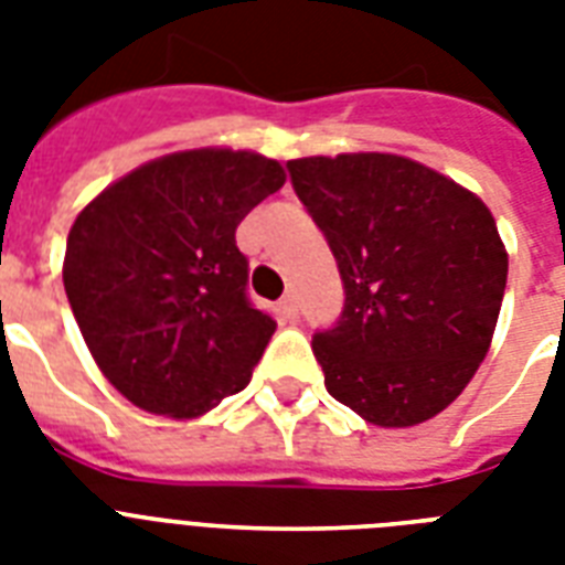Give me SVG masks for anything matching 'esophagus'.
Instances as JSON below:
<instances>
[{"label": "esophagus", "mask_w": 565, "mask_h": 565, "mask_svg": "<svg viewBox=\"0 0 565 565\" xmlns=\"http://www.w3.org/2000/svg\"><path fill=\"white\" fill-rule=\"evenodd\" d=\"M278 313H281L284 322H296L299 319V305H296V296H284L278 301Z\"/></svg>", "instance_id": "34e87169"}]
</instances>
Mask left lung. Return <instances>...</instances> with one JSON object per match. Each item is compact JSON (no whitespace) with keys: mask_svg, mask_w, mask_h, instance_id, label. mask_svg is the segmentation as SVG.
Instances as JSON below:
<instances>
[{"mask_svg":"<svg viewBox=\"0 0 565 565\" xmlns=\"http://www.w3.org/2000/svg\"><path fill=\"white\" fill-rule=\"evenodd\" d=\"M287 170L345 287L337 328L313 337L328 393L381 428L446 411L490 352L504 299L490 207L402 154H313Z\"/></svg>","mask_w":565,"mask_h":565,"instance_id":"obj_1","label":"left lung"}]
</instances>
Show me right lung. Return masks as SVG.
I'll return each mask as SVG.
<instances>
[{
  "mask_svg": "<svg viewBox=\"0 0 565 565\" xmlns=\"http://www.w3.org/2000/svg\"><path fill=\"white\" fill-rule=\"evenodd\" d=\"M284 181L273 158L204 146L137 167L75 216L66 299L102 375L140 411L195 419L252 381L275 322L248 305L234 231Z\"/></svg>",
  "mask_w": 565,
  "mask_h": 565,
  "instance_id": "add662e5",
  "label": "right lung"
}]
</instances>
